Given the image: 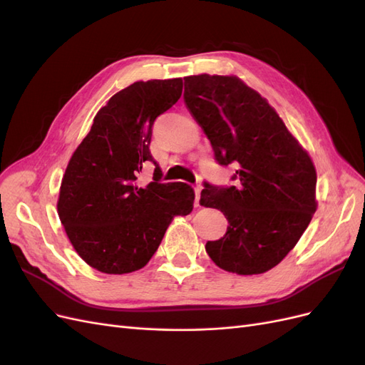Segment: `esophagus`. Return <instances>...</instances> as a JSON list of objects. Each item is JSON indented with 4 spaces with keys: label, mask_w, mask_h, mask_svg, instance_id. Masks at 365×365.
Listing matches in <instances>:
<instances>
[{
    "label": "esophagus",
    "mask_w": 365,
    "mask_h": 365,
    "mask_svg": "<svg viewBox=\"0 0 365 365\" xmlns=\"http://www.w3.org/2000/svg\"><path fill=\"white\" fill-rule=\"evenodd\" d=\"M200 197H201V185L195 187V207H200Z\"/></svg>",
    "instance_id": "34e87169"
}]
</instances>
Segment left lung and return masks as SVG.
<instances>
[{
	"label": "left lung",
	"mask_w": 365,
	"mask_h": 365,
	"mask_svg": "<svg viewBox=\"0 0 365 365\" xmlns=\"http://www.w3.org/2000/svg\"><path fill=\"white\" fill-rule=\"evenodd\" d=\"M184 102L216 161L237 165V185L205 184L200 204L228 219L207 242L219 268L239 275L272 269L297 245L317 210V170L277 111L237 76L184 77Z\"/></svg>",
	"instance_id": "obj_1"
}]
</instances>
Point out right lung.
<instances>
[{"label":"right lung","instance_id":"add662e5","mask_svg":"<svg viewBox=\"0 0 365 365\" xmlns=\"http://www.w3.org/2000/svg\"><path fill=\"white\" fill-rule=\"evenodd\" d=\"M182 94V79L134 82L98 109L68 161L58 215L73 248L105 274L141 269L158 250L175 216L192 213L195 193L184 182H160L149 145L155 118ZM156 164L146 186L136 176Z\"/></svg>","mask_w":365,"mask_h":365}]
</instances>
